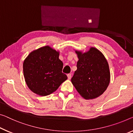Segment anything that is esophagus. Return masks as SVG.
Instances as JSON below:
<instances>
[{"label":"esophagus","instance_id":"34e87169","mask_svg":"<svg viewBox=\"0 0 133 133\" xmlns=\"http://www.w3.org/2000/svg\"><path fill=\"white\" fill-rule=\"evenodd\" d=\"M67 77H68V78L69 79L71 78V74H68V75H67Z\"/></svg>","mask_w":133,"mask_h":133}]
</instances>
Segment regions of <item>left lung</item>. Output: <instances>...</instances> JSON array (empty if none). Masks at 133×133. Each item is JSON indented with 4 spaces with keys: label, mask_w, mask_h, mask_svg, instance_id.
Segmentation results:
<instances>
[{
    "label": "left lung",
    "mask_w": 133,
    "mask_h": 133,
    "mask_svg": "<svg viewBox=\"0 0 133 133\" xmlns=\"http://www.w3.org/2000/svg\"><path fill=\"white\" fill-rule=\"evenodd\" d=\"M78 55L77 70L71 78L74 86L81 96L92 99L104 93L110 82L109 65L104 55L99 50L91 48Z\"/></svg>",
    "instance_id": "1"
}]
</instances>
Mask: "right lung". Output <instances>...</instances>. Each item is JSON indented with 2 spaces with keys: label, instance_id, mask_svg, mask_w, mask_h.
I'll return each instance as SVG.
<instances>
[{
  "label": "right lung",
  "instance_id": "add662e5",
  "mask_svg": "<svg viewBox=\"0 0 133 133\" xmlns=\"http://www.w3.org/2000/svg\"><path fill=\"white\" fill-rule=\"evenodd\" d=\"M59 55V52L46 46L26 57L23 64L24 76L32 92L42 96L49 95L67 79L62 72L63 63Z\"/></svg>",
  "mask_w": 133,
  "mask_h": 133
}]
</instances>
